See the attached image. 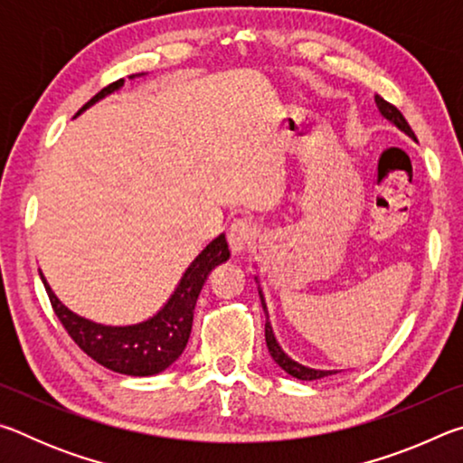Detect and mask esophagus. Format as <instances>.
<instances>
[{
    "label": "esophagus",
    "mask_w": 463,
    "mask_h": 463,
    "mask_svg": "<svg viewBox=\"0 0 463 463\" xmlns=\"http://www.w3.org/2000/svg\"><path fill=\"white\" fill-rule=\"evenodd\" d=\"M255 237H257L255 226L247 221H234L229 226V231H226V239H229V247L234 255L242 253Z\"/></svg>",
    "instance_id": "esophagus-1"
}]
</instances>
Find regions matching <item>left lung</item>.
<instances>
[{"label": "left lung", "mask_w": 463, "mask_h": 463, "mask_svg": "<svg viewBox=\"0 0 463 463\" xmlns=\"http://www.w3.org/2000/svg\"><path fill=\"white\" fill-rule=\"evenodd\" d=\"M373 99H375V106H378L380 114L383 116V118H386L390 124H394L398 130H402L406 137H411L412 140H417V137H414V132L409 127V122H406L404 116L401 114V109L394 108L392 104H388V101L382 99L380 96H375ZM255 284H257V292H260L261 307H263V312H265V343H268V349H269V355L273 357V362H276L286 373L292 375V378L304 380V382L320 380V378H326V375L336 373V370H315V367L298 364L296 359L289 357L286 351L281 349V345L276 339V333H273V328H271L268 302H265V296H263V289H261V284H260V278H257V276H255Z\"/></svg>", "instance_id": "left-lung-1"}]
</instances>
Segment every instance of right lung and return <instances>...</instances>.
<instances>
[{"label": "right lung", "mask_w": 463, "mask_h": 463, "mask_svg": "<svg viewBox=\"0 0 463 463\" xmlns=\"http://www.w3.org/2000/svg\"><path fill=\"white\" fill-rule=\"evenodd\" d=\"M138 75H130L128 80H135ZM124 80L116 81L108 88L96 93L88 104H85L77 116L83 114L85 109L98 104L99 99L112 96L114 91L122 90ZM231 250L229 242H226L224 234L210 241L203 247L198 257L187 265L182 279L167 302L148 317L135 325H104L90 320L81 315H77L71 308L62 304L57 294L52 292L49 281L43 276L41 279L46 288V294L51 298V304L54 308V315L59 317L62 326L71 335V339L80 345V347L88 354L93 362L108 367L116 373L124 375H137V378H146V375H155L165 372L167 367L177 362V357L184 354L187 339L192 333L194 323V308L195 300L202 292L203 281L208 279L210 271L218 265L229 261Z\"/></svg>", "instance_id": "add662e5"}]
</instances>
